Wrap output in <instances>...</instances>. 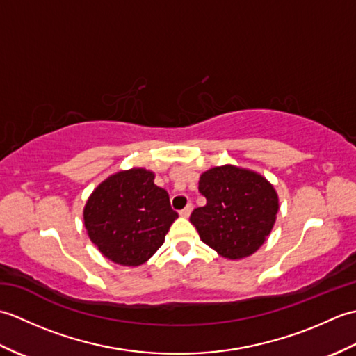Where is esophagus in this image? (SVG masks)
I'll return each mask as SVG.
<instances>
[{
    "instance_id": "esophagus-1",
    "label": "esophagus",
    "mask_w": 356,
    "mask_h": 356,
    "mask_svg": "<svg viewBox=\"0 0 356 356\" xmlns=\"http://www.w3.org/2000/svg\"><path fill=\"white\" fill-rule=\"evenodd\" d=\"M191 211H193V203H188V205H186L184 209H180L179 214L182 216V217H190Z\"/></svg>"
}]
</instances>
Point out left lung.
<instances>
[{"label":"left lung","mask_w":356,"mask_h":356,"mask_svg":"<svg viewBox=\"0 0 356 356\" xmlns=\"http://www.w3.org/2000/svg\"><path fill=\"white\" fill-rule=\"evenodd\" d=\"M199 191L207 205L190 222L202 241L222 257L236 260L254 254L274 226L278 197L260 174L226 165L203 172Z\"/></svg>","instance_id":"obj_1"}]
</instances>
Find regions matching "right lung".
Returning a JSON list of instances; mask_svg holds the SVG:
<instances>
[{
  "label": "right lung",
  "mask_w": 356,
  "mask_h": 356,
  "mask_svg": "<svg viewBox=\"0 0 356 356\" xmlns=\"http://www.w3.org/2000/svg\"><path fill=\"white\" fill-rule=\"evenodd\" d=\"M147 170L118 172L93 191L84 209L88 237L111 261L139 266L163 245L179 214Z\"/></svg>",
  "instance_id": "1"
}]
</instances>
